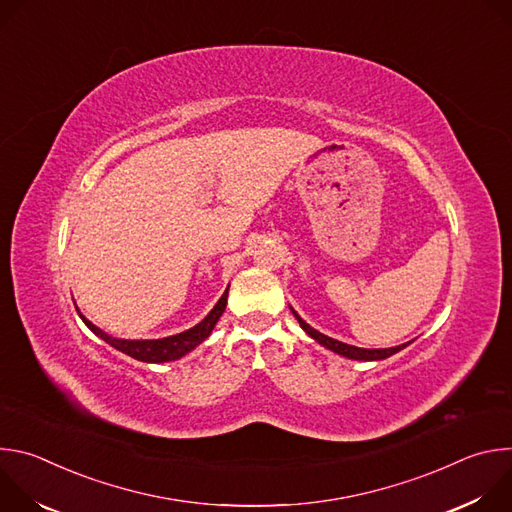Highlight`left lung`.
Instances as JSON below:
<instances>
[{"instance_id": "obj_1", "label": "left lung", "mask_w": 512, "mask_h": 512, "mask_svg": "<svg viewBox=\"0 0 512 512\" xmlns=\"http://www.w3.org/2000/svg\"><path fill=\"white\" fill-rule=\"evenodd\" d=\"M291 314L296 316V320L300 322V326L304 328V332H306L310 338H314V340H316L318 344H322L324 348H328V350H332V352H336V354H340V356H344V358H350V360H385V358L397 354L399 350H403L405 346L411 344V342H405V344L391 346V348H358V346L340 342V340H336V338H330V336H326V334L314 330L308 322H304V320L300 318V314H298L296 310H291Z\"/></svg>"}]
</instances>
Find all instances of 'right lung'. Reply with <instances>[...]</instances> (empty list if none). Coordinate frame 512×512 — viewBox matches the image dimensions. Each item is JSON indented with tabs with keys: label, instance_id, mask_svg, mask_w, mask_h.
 Instances as JSON below:
<instances>
[{
	"label": "right lung",
	"instance_id": "obj_1",
	"mask_svg": "<svg viewBox=\"0 0 512 512\" xmlns=\"http://www.w3.org/2000/svg\"><path fill=\"white\" fill-rule=\"evenodd\" d=\"M227 298H229V287L225 289V294L221 296V300L216 302V306L206 314L204 320H200L196 326H192L190 330H184L180 334L174 336H166V338H154V340H125V338H115L111 334H107L105 330H101L99 326H95L93 322H89L81 310L77 308L81 320L85 322V326L97 334L101 340H105L107 344H111L113 348H117L119 352L141 360V362H170V360H178L182 356H186L188 352H192L198 344H202L210 332L214 330L216 322L221 320L225 308H227Z\"/></svg>",
	"mask_w": 512,
	"mask_h": 512
}]
</instances>
